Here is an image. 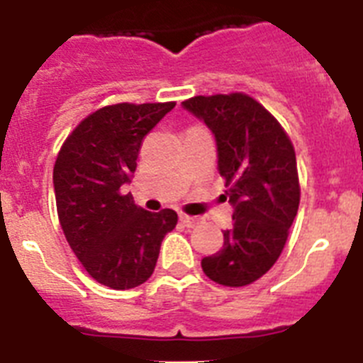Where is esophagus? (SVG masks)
Returning a JSON list of instances; mask_svg holds the SVG:
<instances>
[{
  "label": "esophagus",
  "instance_id": "obj_1",
  "mask_svg": "<svg viewBox=\"0 0 363 363\" xmlns=\"http://www.w3.org/2000/svg\"><path fill=\"white\" fill-rule=\"evenodd\" d=\"M179 221L184 223L185 227H189V229H192V227H196L201 223V218H196V216H187V214H182L179 216Z\"/></svg>",
  "mask_w": 363,
  "mask_h": 363
}]
</instances>
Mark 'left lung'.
<instances>
[{
  "label": "left lung",
  "mask_w": 363,
  "mask_h": 363,
  "mask_svg": "<svg viewBox=\"0 0 363 363\" xmlns=\"http://www.w3.org/2000/svg\"><path fill=\"white\" fill-rule=\"evenodd\" d=\"M182 105L214 134L218 171L234 209L223 247L205 256L201 269L216 284L243 287L274 265L296 218L294 147L277 118L242 92L194 96Z\"/></svg>",
  "instance_id": "left-lung-1"
}]
</instances>
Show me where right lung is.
I'll return each mask as SVG.
<instances>
[{
  "instance_id": "1",
  "label": "right lung",
  "mask_w": 363,
  "mask_h": 363,
  "mask_svg": "<svg viewBox=\"0 0 363 363\" xmlns=\"http://www.w3.org/2000/svg\"><path fill=\"white\" fill-rule=\"evenodd\" d=\"M169 104H118L86 116L70 133L54 165L57 218L85 271L111 289L125 291L150 278L167 233L178 223L172 209L150 213L121 194L136 171L143 138Z\"/></svg>"
}]
</instances>
